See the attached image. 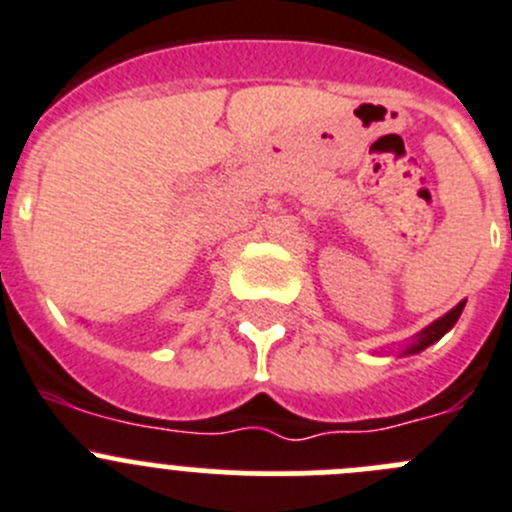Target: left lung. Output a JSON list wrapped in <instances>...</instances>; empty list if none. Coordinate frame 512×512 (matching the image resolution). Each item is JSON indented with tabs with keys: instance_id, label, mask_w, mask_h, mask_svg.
<instances>
[{
	"instance_id": "1",
	"label": "left lung",
	"mask_w": 512,
	"mask_h": 512,
	"mask_svg": "<svg viewBox=\"0 0 512 512\" xmlns=\"http://www.w3.org/2000/svg\"><path fill=\"white\" fill-rule=\"evenodd\" d=\"M462 309H465V301H460V304H457L455 309H452V311H447V314H445V316H440V319H437V321H432V324L427 326V329H422V332L417 334V337H415V342H412L410 347L405 349V354H415V352H422V349H427V347H430V344H435L437 339H442V337H445V334L450 332L452 326H455V321L460 319Z\"/></svg>"
}]
</instances>
